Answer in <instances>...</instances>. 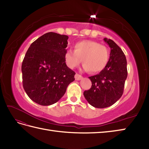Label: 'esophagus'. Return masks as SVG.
I'll return each instance as SVG.
<instances>
[{
	"instance_id": "esophagus-1",
	"label": "esophagus",
	"mask_w": 149,
	"mask_h": 149,
	"mask_svg": "<svg viewBox=\"0 0 149 149\" xmlns=\"http://www.w3.org/2000/svg\"><path fill=\"white\" fill-rule=\"evenodd\" d=\"M75 80L79 81V80H81V79H83V77H82V75H81L79 74H75Z\"/></svg>"
}]
</instances>
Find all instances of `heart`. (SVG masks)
I'll list each match as a JSON object with an SVG mask.
<instances>
[{
    "mask_svg": "<svg viewBox=\"0 0 149 149\" xmlns=\"http://www.w3.org/2000/svg\"><path fill=\"white\" fill-rule=\"evenodd\" d=\"M109 50L106 46L92 40H84L74 45V51L68 50L65 54V60L69 68L79 65L82 60L85 71L100 72L105 68L109 61Z\"/></svg>",
    "mask_w": 149,
    "mask_h": 149,
    "instance_id": "heart-1",
    "label": "heart"
}]
</instances>
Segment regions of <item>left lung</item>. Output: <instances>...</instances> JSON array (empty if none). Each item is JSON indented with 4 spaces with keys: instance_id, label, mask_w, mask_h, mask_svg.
I'll return each instance as SVG.
<instances>
[{
    "instance_id": "obj_1",
    "label": "left lung",
    "mask_w": 149,
    "mask_h": 149,
    "mask_svg": "<svg viewBox=\"0 0 149 149\" xmlns=\"http://www.w3.org/2000/svg\"><path fill=\"white\" fill-rule=\"evenodd\" d=\"M104 40L111 48L108 63L99 74L89 77L92 85L83 93L88 103L97 108L112 106L122 97L127 77V60L122 50L112 40Z\"/></svg>"
}]
</instances>
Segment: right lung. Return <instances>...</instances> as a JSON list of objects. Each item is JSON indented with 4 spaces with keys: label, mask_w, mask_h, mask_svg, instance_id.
Returning a JSON list of instances; mask_svg holds the SVG:
<instances>
[{
    "label": "right lung",
    "mask_w": 149,
    "mask_h": 149,
    "mask_svg": "<svg viewBox=\"0 0 149 149\" xmlns=\"http://www.w3.org/2000/svg\"><path fill=\"white\" fill-rule=\"evenodd\" d=\"M68 36L47 33L31 43L22 65L23 87L34 102L49 106L64 95L75 80L74 72L66 65Z\"/></svg>",
    "instance_id": "right-lung-1"
}]
</instances>
